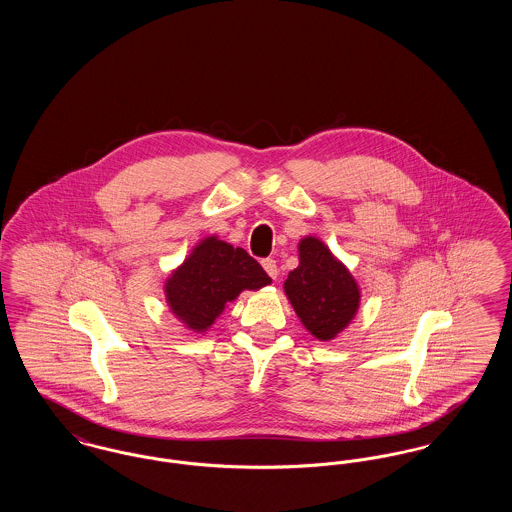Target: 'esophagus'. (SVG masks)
<instances>
[{
	"label": "esophagus",
	"instance_id": "1",
	"mask_svg": "<svg viewBox=\"0 0 512 512\" xmlns=\"http://www.w3.org/2000/svg\"><path fill=\"white\" fill-rule=\"evenodd\" d=\"M263 268L267 270V274L272 280H276V276H278V265H276L274 259H265V261H263Z\"/></svg>",
	"mask_w": 512,
	"mask_h": 512
}]
</instances>
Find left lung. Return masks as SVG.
<instances>
[{
	"label": "left lung",
	"instance_id": "8db88e82",
	"mask_svg": "<svg viewBox=\"0 0 512 512\" xmlns=\"http://www.w3.org/2000/svg\"><path fill=\"white\" fill-rule=\"evenodd\" d=\"M297 249L299 265L288 274L284 293L301 324L317 340H334L357 315L361 288L317 236H305Z\"/></svg>",
	"mask_w": 512,
	"mask_h": 512
}]
</instances>
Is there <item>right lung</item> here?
<instances>
[{
  "mask_svg": "<svg viewBox=\"0 0 512 512\" xmlns=\"http://www.w3.org/2000/svg\"><path fill=\"white\" fill-rule=\"evenodd\" d=\"M272 280L242 247L207 236L165 282L171 313L197 334L207 332L224 307L244 290H261Z\"/></svg>",
  "mask_w": 512,
  "mask_h": 512,
  "instance_id": "add662e5",
  "label": "right lung"
}]
</instances>
